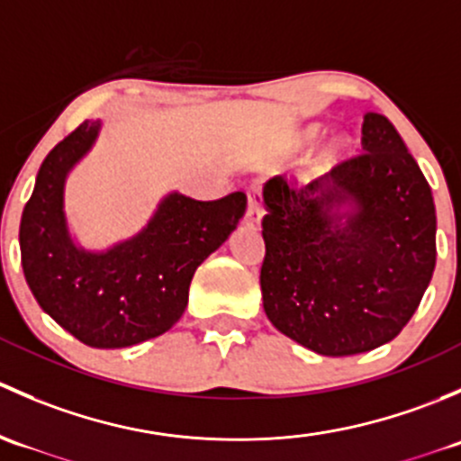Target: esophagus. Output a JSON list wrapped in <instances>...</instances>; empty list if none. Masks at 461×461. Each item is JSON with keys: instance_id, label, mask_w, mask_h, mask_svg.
Returning a JSON list of instances; mask_svg holds the SVG:
<instances>
[{"instance_id": "esophagus-1", "label": "esophagus", "mask_w": 461, "mask_h": 461, "mask_svg": "<svg viewBox=\"0 0 461 461\" xmlns=\"http://www.w3.org/2000/svg\"><path fill=\"white\" fill-rule=\"evenodd\" d=\"M263 194L258 189H249L248 192V212H245V225L258 230L260 221H263Z\"/></svg>"}]
</instances>
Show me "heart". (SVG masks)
<instances>
[{
    "label": "heart",
    "mask_w": 461,
    "mask_h": 461,
    "mask_svg": "<svg viewBox=\"0 0 461 461\" xmlns=\"http://www.w3.org/2000/svg\"><path fill=\"white\" fill-rule=\"evenodd\" d=\"M321 136V127L319 124H308V127L299 129L296 131V147L299 149H308L317 138ZM352 153V140L348 133H334L330 136L328 140L321 144L319 153H317V165L323 171L334 169V167L341 165L343 160H348Z\"/></svg>",
    "instance_id": "obj_1"
}]
</instances>
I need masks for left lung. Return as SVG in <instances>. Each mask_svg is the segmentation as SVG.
I'll return each instance as SVG.
<instances>
[{"instance_id": "8db88e82", "label": "left lung", "mask_w": 461, "mask_h": 461, "mask_svg": "<svg viewBox=\"0 0 461 461\" xmlns=\"http://www.w3.org/2000/svg\"><path fill=\"white\" fill-rule=\"evenodd\" d=\"M368 153L296 189L263 185V308L274 328L325 357L393 341L435 272L430 185L394 124L366 113Z\"/></svg>"}]
</instances>
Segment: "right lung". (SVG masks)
I'll return each instance as SVG.
<instances>
[{"label":"right lung","instance_id":"right-lung-1","mask_svg":"<svg viewBox=\"0 0 461 461\" xmlns=\"http://www.w3.org/2000/svg\"><path fill=\"white\" fill-rule=\"evenodd\" d=\"M102 120H85L41 162L22 212L20 249L40 308L91 348H129L160 337L183 317L198 265L216 252L248 209L243 192L194 201L160 198L140 231L86 249L67 216V180L95 147Z\"/></svg>","mask_w":461,"mask_h":461}]
</instances>
